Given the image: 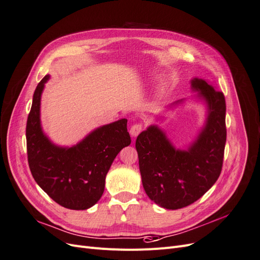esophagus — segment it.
<instances>
[{
	"label": "esophagus",
	"mask_w": 260,
	"mask_h": 260,
	"mask_svg": "<svg viewBox=\"0 0 260 260\" xmlns=\"http://www.w3.org/2000/svg\"><path fill=\"white\" fill-rule=\"evenodd\" d=\"M142 131V124L140 123H136V124H133L132 127L129 129V134L132 137H137L139 134L141 133Z\"/></svg>",
	"instance_id": "34e87169"
}]
</instances>
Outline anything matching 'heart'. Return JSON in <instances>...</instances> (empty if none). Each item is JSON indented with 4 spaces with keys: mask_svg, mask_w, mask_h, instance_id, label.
I'll return each mask as SVG.
<instances>
[{
    "mask_svg": "<svg viewBox=\"0 0 260 260\" xmlns=\"http://www.w3.org/2000/svg\"><path fill=\"white\" fill-rule=\"evenodd\" d=\"M162 93H164V87L160 88V94H162Z\"/></svg>",
    "mask_w": 260,
    "mask_h": 260,
    "instance_id": "heart-1",
    "label": "heart"
}]
</instances>
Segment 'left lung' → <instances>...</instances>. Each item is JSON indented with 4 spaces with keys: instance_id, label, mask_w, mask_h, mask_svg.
I'll return each mask as SVG.
<instances>
[{
    "instance_id": "1",
    "label": "left lung",
    "mask_w": 260,
    "mask_h": 260,
    "mask_svg": "<svg viewBox=\"0 0 260 260\" xmlns=\"http://www.w3.org/2000/svg\"><path fill=\"white\" fill-rule=\"evenodd\" d=\"M191 86L206 102L208 114L205 126L188 150L175 149L155 125L136 139L142 186L155 204L166 209L194 203L212 188L222 169L227 139L223 93L202 79L192 80Z\"/></svg>"
}]
</instances>
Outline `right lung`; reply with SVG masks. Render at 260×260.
Segmentation results:
<instances>
[{"label":"right lung","instance_id":"add662e5","mask_svg":"<svg viewBox=\"0 0 260 260\" xmlns=\"http://www.w3.org/2000/svg\"><path fill=\"white\" fill-rule=\"evenodd\" d=\"M48 79L45 75L38 84L27 120L30 171L56 203L77 211L87 209L102 198L106 175L115 156L131 144L127 120L104 125L71 148L55 146L44 135L40 122L41 95Z\"/></svg>","mask_w":260,"mask_h":260}]
</instances>
